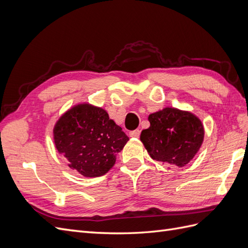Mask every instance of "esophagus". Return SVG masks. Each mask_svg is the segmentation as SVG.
I'll list each match as a JSON object with an SVG mask.
<instances>
[{"label": "esophagus", "instance_id": "obj_1", "mask_svg": "<svg viewBox=\"0 0 248 248\" xmlns=\"http://www.w3.org/2000/svg\"><path fill=\"white\" fill-rule=\"evenodd\" d=\"M140 131L139 129H136V130H132L129 132V136L131 138H140Z\"/></svg>", "mask_w": 248, "mask_h": 248}]
</instances>
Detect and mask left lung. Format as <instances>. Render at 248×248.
Returning <instances> with one entry per match:
<instances>
[{"label": "left lung", "instance_id": "left-lung-1", "mask_svg": "<svg viewBox=\"0 0 248 248\" xmlns=\"http://www.w3.org/2000/svg\"><path fill=\"white\" fill-rule=\"evenodd\" d=\"M150 127L140 133V140L151 158L171 167L186 166L204 140V126L189 111L174 108L149 115Z\"/></svg>", "mask_w": 248, "mask_h": 248}]
</instances>
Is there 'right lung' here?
<instances>
[{
	"instance_id": "right-lung-1",
	"label": "right lung",
	"mask_w": 248,
	"mask_h": 248,
	"mask_svg": "<svg viewBox=\"0 0 248 248\" xmlns=\"http://www.w3.org/2000/svg\"><path fill=\"white\" fill-rule=\"evenodd\" d=\"M54 140L70 169L93 178L107 174L114 167L117 154L129 138L103 108L82 103L58 120Z\"/></svg>"
}]
</instances>
